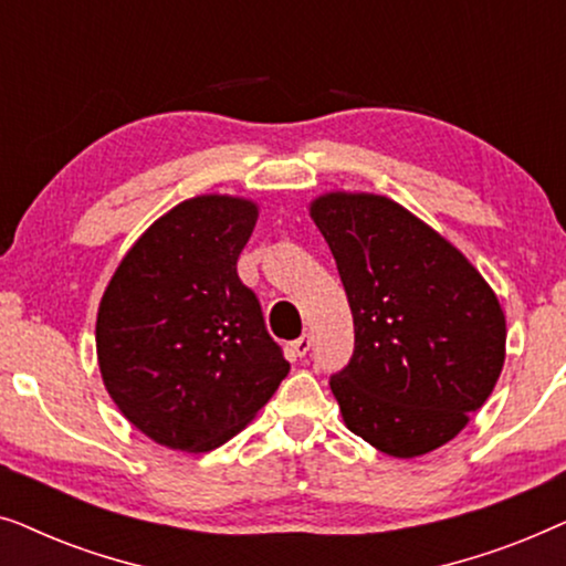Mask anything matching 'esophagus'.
Instances as JSON below:
<instances>
[{
  "instance_id": "obj_1",
  "label": "esophagus",
  "mask_w": 566,
  "mask_h": 566,
  "mask_svg": "<svg viewBox=\"0 0 566 566\" xmlns=\"http://www.w3.org/2000/svg\"><path fill=\"white\" fill-rule=\"evenodd\" d=\"M308 347H312V337L301 335L298 339H293L291 343V355L293 358H304V355L308 353Z\"/></svg>"
}]
</instances>
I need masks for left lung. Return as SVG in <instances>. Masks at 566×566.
I'll return each mask as SVG.
<instances>
[{"instance_id":"1","label":"left lung","mask_w":566,"mask_h":566,"mask_svg":"<svg viewBox=\"0 0 566 566\" xmlns=\"http://www.w3.org/2000/svg\"><path fill=\"white\" fill-rule=\"evenodd\" d=\"M335 254L355 324L332 376L343 422L394 459L446 446L490 399L505 366V312L459 247L376 192L308 203Z\"/></svg>"}]
</instances>
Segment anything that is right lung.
I'll use <instances>...</instances> for the list:
<instances>
[{
	"label": "right lung",
	"instance_id": "right-lung-1",
	"mask_svg": "<svg viewBox=\"0 0 566 566\" xmlns=\"http://www.w3.org/2000/svg\"><path fill=\"white\" fill-rule=\"evenodd\" d=\"M258 216L250 198L182 200L123 254L99 301L105 389L134 428L172 451L223 446L289 376L258 296L237 275Z\"/></svg>",
	"mask_w": 566,
	"mask_h": 566
}]
</instances>
